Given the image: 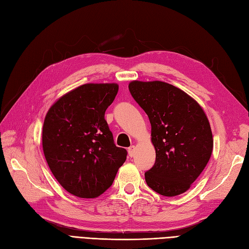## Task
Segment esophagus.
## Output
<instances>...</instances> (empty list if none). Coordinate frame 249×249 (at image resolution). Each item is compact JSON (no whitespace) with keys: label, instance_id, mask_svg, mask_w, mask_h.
I'll use <instances>...</instances> for the list:
<instances>
[{"label":"esophagus","instance_id":"esophagus-1","mask_svg":"<svg viewBox=\"0 0 249 249\" xmlns=\"http://www.w3.org/2000/svg\"><path fill=\"white\" fill-rule=\"evenodd\" d=\"M136 154V147L135 146H130V147L128 148V155L129 157H133Z\"/></svg>","mask_w":249,"mask_h":249}]
</instances>
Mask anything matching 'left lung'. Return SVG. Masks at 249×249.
<instances>
[{
    "instance_id": "left-lung-1",
    "label": "left lung",
    "mask_w": 249,
    "mask_h": 249,
    "mask_svg": "<svg viewBox=\"0 0 249 249\" xmlns=\"http://www.w3.org/2000/svg\"><path fill=\"white\" fill-rule=\"evenodd\" d=\"M128 88L151 124L156 162L145 173L146 183L165 196L185 193L213 152V133L205 112L186 92L168 83L132 81Z\"/></svg>"
}]
</instances>
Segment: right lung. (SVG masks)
Returning <instances> with one entry per match:
<instances>
[{
    "label": "right lung",
    "instance_id": "1",
    "mask_svg": "<svg viewBox=\"0 0 249 249\" xmlns=\"http://www.w3.org/2000/svg\"><path fill=\"white\" fill-rule=\"evenodd\" d=\"M118 90L114 83L79 86L56 101L44 120L42 144L48 166L75 196L103 194L126 160V149L114 145L105 120Z\"/></svg>",
    "mask_w": 249,
    "mask_h": 249
}]
</instances>
